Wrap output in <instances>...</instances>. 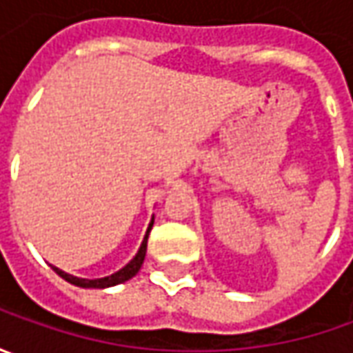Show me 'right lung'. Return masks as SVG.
Returning <instances> with one entry per match:
<instances>
[{
  "label": "right lung",
  "mask_w": 353,
  "mask_h": 353,
  "mask_svg": "<svg viewBox=\"0 0 353 353\" xmlns=\"http://www.w3.org/2000/svg\"><path fill=\"white\" fill-rule=\"evenodd\" d=\"M151 228H153V220H151V224L147 228V234L143 237V243L139 251H137V255L129 261L123 269H119L117 273L114 275H110V277H102V279H80L74 277V275H68V273H64L62 269L59 267H52L54 269V273L62 277L64 281H68L70 285H76V287H82V289H108V287H114V285H119V283H125L131 277H135L137 273H139V269H141L143 259H145V253H147V237H149V232H151Z\"/></svg>",
  "instance_id": "obj_1"
}]
</instances>
